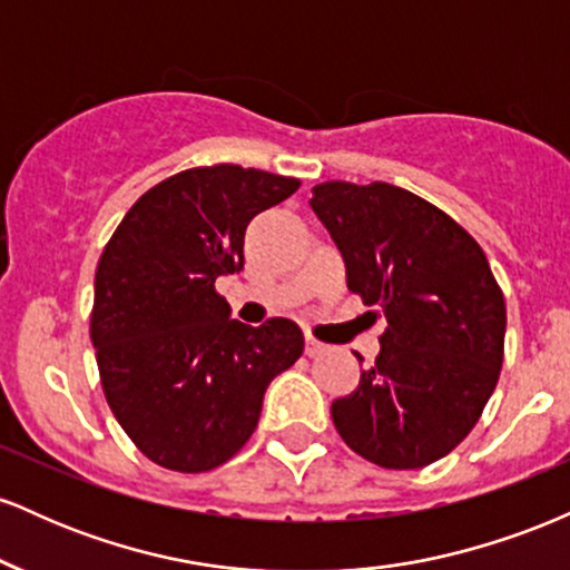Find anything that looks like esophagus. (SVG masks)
<instances>
[{
    "mask_svg": "<svg viewBox=\"0 0 570 570\" xmlns=\"http://www.w3.org/2000/svg\"><path fill=\"white\" fill-rule=\"evenodd\" d=\"M324 351H326L324 343H318V340L313 335H305V353H307V356H318V353H324Z\"/></svg>",
    "mask_w": 570,
    "mask_h": 570,
    "instance_id": "esophagus-1",
    "label": "esophagus"
}]
</instances>
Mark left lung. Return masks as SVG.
Masks as SVG:
<instances>
[{"label":"left lung","instance_id":"obj_1","mask_svg":"<svg viewBox=\"0 0 570 570\" xmlns=\"http://www.w3.org/2000/svg\"><path fill=\"white\" fill-rule=\"evenodd\" d=\"M311 208L348 289L385 316L381 353L332 402L345 444L383 469H421L463 442L503 364L507 305L480 244L410 189L324 181Z\"/></svg>","mask_w":570,"mask_h":570}]
</instances>
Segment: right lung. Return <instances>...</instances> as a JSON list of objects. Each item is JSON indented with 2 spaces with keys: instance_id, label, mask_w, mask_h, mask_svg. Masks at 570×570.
Listing matches in <instances>:
<instances>
[{
  "instance_id": "1",
  "label": "right lung",
  "mask_w": 570,
  "mask_h": 570,
  "mask_svg": "<svg viewBox=\"0 0 570 570\" xmlns=\"http://www.w3.org/2000/svg\"><path fill=\"white\" fill-rule=\"evenodd\" d=\"M299 187L222 163L189 168L141 195L96 271L90 340L104 396L149 461L198 474L254 434L267 385L303 356L289 318H230L219 276L244 267L248 222Z\"/></svg>"
}]
</instances>
